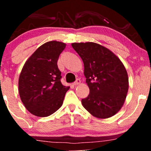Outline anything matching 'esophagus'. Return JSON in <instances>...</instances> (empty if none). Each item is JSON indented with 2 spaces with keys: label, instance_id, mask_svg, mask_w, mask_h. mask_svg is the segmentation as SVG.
Listing matches in <instances>:
<instances>
[{
  "label": "esophagus",
  "instance_id": "esophagus-1",
  "mask_svg": "<svg viewBox=\"0 0 151 151\" xmlns=\"http://www.w3.org/2000/svg\"><path fill=\"white\" fill-rule=\"evenodd\" d=\"M81 83V81L79 80V79H77V80H76L75 81H74V82L73 83V84L74 86H77V85H79V84H80Z\"/></svg>",
  "mask_w": 151,
  "mask_h": 151
}]
</instances>
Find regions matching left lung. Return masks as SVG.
<instances>
[{
	"instance_id": "left-lung-1",
	"label": "left lung",
	"mask_w": 151,
	"mask_h": 151,
	"mask_svg": "<svg viewBox=\"0 0 151 151\" xmlns=\"http://www.w3.org/2000/svg\"><path fill=\"white\" fill-rule=\"evenodd\" d=\"M72 47L84 63L89 93L81 99L93 116L108 119L117 114L125 102L129 77L124 64L110 50L95 42H74Z\"/></svg>"
}]
</instances>
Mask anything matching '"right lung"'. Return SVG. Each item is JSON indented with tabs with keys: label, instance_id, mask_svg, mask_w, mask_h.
Segmentation results:
<instances>
[{
	"label": "right lung",
	"instance_id": "right-lung-1",
	"mask_svg": "<svg viewBox=\"0 0 151 151\" xmlns=\"http://www.w3.org/2000/svg\"><path fill=\"white\" fill-rule=\"evenodd\" d=\"M66 44L45 42L27 60L18 79L20 99L30 113L47 117L62 106L70 86L62 85L58 60Z\"/></svg>",
	"mask_w": 151,
	"mask_h": 151
}]
</instances>
